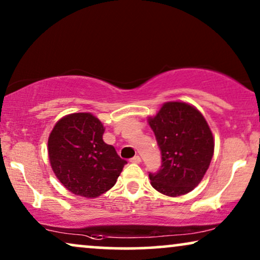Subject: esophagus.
Returning <instances> with one entry per match:
<instances>
[{
    "instance_id": "esophagus-1",
    "label": "esophagus",
    "mask_w": 260,
    "mask_h": 260,
    "mask_svg": "<svg viewBox=\"0 0 260 260\" xmlns=\"http://www.w3.org/2000/svg\"><path fill=\"white\" fill-rule=\"evenodd\" d=\"M130 162L131 163H140L141 162V157H140V156H134V157L133 158H130Z\"/></svg>"
}]
</instances>
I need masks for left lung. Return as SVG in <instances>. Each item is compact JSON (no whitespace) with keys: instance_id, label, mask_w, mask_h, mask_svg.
Listing matches in <instances>:
<instances>
[{"instance_id":"8db88e82","label":"left lung","mask_w":260,"mask_h":260,"mask_svg":"<svg viewBox=\"0 0 260 260\" xmlns=\"http://www.w3.org/2000/svg\"><path fill=\"white\" fill-rule=\"evenodd\" d=\"M148 122L162 155L161 168L149 174L151 186L168 197L189 193L200 183L214 152L205 117L187 103L168 102Z\"/></svg>"}]
</instances>
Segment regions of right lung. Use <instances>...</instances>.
Segmentation results:
<instances>
[{
  "instance_id": "add662e5",
  "label": "right lung",
  "mask_w": 260,
  "mask_h": 260,
  "mask_svg": "<svg viewBox=\"0 0 260 260\" xmlns=\"http://www.w3.org/2000/svg\"><path fill=\"white\" fill-rule=\"evenodd\" d=\"M104 126L88 112L62 117L48 137V157L58 180L71 193L97 198L115 186L126 165L103 141Z\"/></svg>"
}]
</instances>
